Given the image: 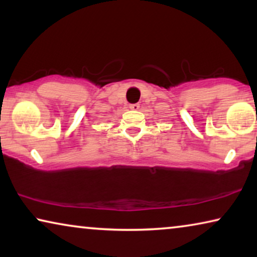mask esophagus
Listing matches in <instances>:
<instances>
[{
	"instance_id": "1",
	"label": "esophagus",
	"mask_w": 257,
	"mask_h": 257,
	"mask_svg": "<svg viewBox=\"0 0 257 257\" xmlns=\"http://www.w3.org/2000/svg\"><path fill=\"white\" fill-rule=\"evenodd\" d=\"M129 108H130V109H133V110H139L140 109V104L139 103H132V104H129Z\"/></svg>"
}]
</instances>
